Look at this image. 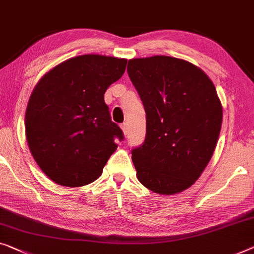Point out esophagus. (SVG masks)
Segmentation results:
<instances>
[{"label":"esophagus","mask_w":254,"mask_h":254,"mask_svg":"<svg viewBox=\"0 0 254 254\" xmlns=\"http://www.w3.org/2000/svg\"><path fill=\"white\" fill-rule=\"evenodd\" d=\"M121 128H122L124 135H127V124L126 123L121 124Z\"/></svg>","instance_id":"1"}]
</instances>
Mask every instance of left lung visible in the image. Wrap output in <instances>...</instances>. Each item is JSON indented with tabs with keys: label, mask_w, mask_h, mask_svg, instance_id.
Masks as SVG:
<instances>
[{
	"label": "left lung",
	"mask_w": 254,
	"mask_h": 254,
	"mask_svg": "<svg viewBox=\"0 0 254 254\" xmlns=\"http://www.w3.org/2000/svg\"><path fill=\"white\" fill-rule=\"evenodd\" d=\"M127 74L146 112V138L132 150L137 178L160 195L195 184L217 146L222 106L210 77L168 56L128 60Z\"/></svg>",
	"instance_id": "obj_1"
}]
</instances>
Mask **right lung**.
Masks as SVG:
<instances>
[{
  "label": "right lung",
  "instance_id": "add662e5",
  "mask_svg": "<svg viewBox=\"0 0 254 254\" xmlns=\"http://www.w3.org/2000/svg\"><path fill=\"white\" fill-rule=\"evenodd\" d=\"M127 59L83 55L45 73L30 94L26 139L40 169L56 184L81 187L103 173L123 132L112 122L104 94L122 77Z\"/></svg>",
  "mask_w": 254,
  "mask_h": 254
}]
</instances>
